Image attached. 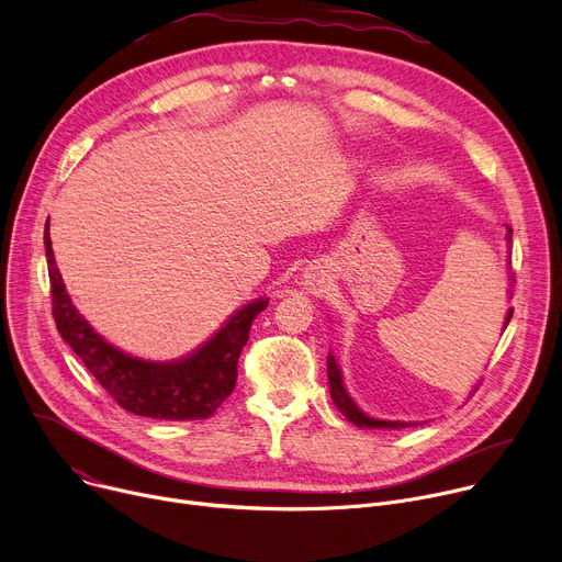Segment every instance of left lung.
<instances>
[{"label": "left lung", "mask_w": 562, "mask_h": 562, "mask_svg": "<svg viewBox=\"0 0 562 562\" xmlns=\"http://www.w3.org/2000/svg\"><path fill=\"white\" fill-rule=\"evenodd\" d=\"M510 235L513 231L508 228V241H510ZM513 278V276H510ZM510 316H513V310L508 312L506 316V325L510 323ZM327 380H329V395L334 400V404L339 406L341 414L357 427L361 429H404L408 427V423H395V420H375V418H368L366 414H361V411L357 408V404L350 400V395L346 393L344 389V380H341V370L339 366H336L334 357L327 355Z\"/></svg>", "instance_id": "1"}]
</instances>
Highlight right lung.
I'll return each mask as SVG.
<instances>
[{"instance_id": "obj_1", "label": "right lung", "mask_w": 562, "mask_h": 562, "mask_svg": "<svg viewBox=\"0 0 562 562\" xmlns=\"http://www.w3.org/2000/svg\"><path fill=\"white\" fill-rule=\"evenodd\" d=\"M47 269L52 284V314L65 344L79 355L92 378L122 408L135 416L160 420H203L237 384V361L248 341L252 318L267 310L269 301H255L237 312L212 339L176 363H154L124 355L105 344L101 336L74 310L52 250L45 226Z\"/></svg>"}]
</instances>
